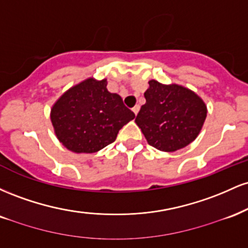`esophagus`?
<instances>
[{"mask_svg":"<svg viewBox=\"0 0 248 248\" xmlns=\"http://www.w3.org/2000/svg\"><path fill=\"white\" fill-rule=\"evenodd\" d=\"M132 109H133V112L135 113V114H138L139 110H140V106H139V105H135V106H134Z\"/></svg>","mask_w":248,"mask_h":248,"instance_id":"34e87169","label":"esophagus"}]
</instances>
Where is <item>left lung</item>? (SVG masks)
<instances>
[{
  "label": "left lung",
  "mask_w": 248,
  "mask_h": 248,
  "mask_svg": "<svg viewBox=\"0 0 248 248\" xmlns=\"http://www.w3.org/2000/svg\"><path fill=\"white\" fill-rule=\"evenodd\" d=\"M146 104L135 122L148 143L162 152H176L197 138L206 118L204 101L192 91L178 85L149 81Z\"/></svg>",
  "instance_id": "8db88e82"
}]
</instances>
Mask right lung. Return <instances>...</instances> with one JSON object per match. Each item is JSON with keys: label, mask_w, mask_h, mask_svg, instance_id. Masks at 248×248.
I'll return each instance as SVG.
<instances>
[{"label": "right lung", "mask_w": 248, "mask_h": 248, "mask_svg": "<svg viewBox=\"0 0 248 248\" xmlns=\"http://www.w3.org/2000/svg\"><path fill=\"white\" fill-rule=\"evenodd\" d=\"M106 79L90 78L65 92L51 109L58 140L73 153H95L115 141L135 118L121 96L107 91Z\"/></svg>", "instance_id": "add662e5"}]
</instances>
